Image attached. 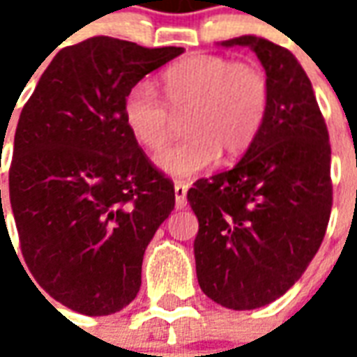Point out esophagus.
Returning a JSON list of instances; mask_svg holds the SVG:
<instances>
[{"instance_id": "obj_1", "label": "esophagus", "mask_w": 357, "mask_h": 357, "mask_svg": "<svg viewBox=\"0 0 357 357\" xmlns=\"http://www.w3.org/2000/svg\"><path fill=\"white\" fill-rule=\"evenodd\" d=\"M187 185L185 181H176L174 185V193H176V208H185L187 206Z\"/></svg>"}]
</instances>
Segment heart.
I'll use <instances>...</instances> for the list:
<instances>
[{
    "label": "heart",
    "mask_w": 357,
    "mask_h": 357,
    "mask_svg": "<svg viewBox=\"0 0 357 357\" xmlns=\"http://www.w3.org/2000/svg\"><path fill=\"white\" fill-rule=\"evenodd\" d=\"M164 101L147 82L124 97L122 118L141 147L158 151L168 139L176 116H185V139L156 155L155 162L174 178H191L216 162L220 153H245L269 109V82L250 63L224 55H189L162 74Z\"/></svg>",
    "instance_id": "1"
}]
</instances>
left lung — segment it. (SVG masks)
<instances>
[{"label": "left lung", "instance_id": "obj_1", "mask_svg": "<svg viewBox=\"0 0 357 357\" xmlns=\"http://www.w3.org/2000/svg\"><path fill=\"white\" fill-rule=\"evenodd\" d=\"M222 45L255 51L269 109L239 162L187 191L199 220L195 264L208 298L255 310L283 296L321 247L333 206L329 132L291 51L256 36Z\"/></svg>", "mask_w": 357, "mask_h": 357}]
</instances>
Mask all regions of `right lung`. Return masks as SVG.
<instances>
[{
    "label": "right lung",
    "instance_id": "1",
    "mask_svg": "<svg viewBox=\"0 0 357 357\" xmlns=\"http://www.w3.org/2000/svg\"><path fill=\"white\" fill-rule=\"evenodd\" d=\"M181 53L95 36L59 51L20 112L9 168L20 250L74 312L109 315L137 296L145 248L174 210V183L130 135L122 102Z\"/></svg>",
    "mask_w": 357,
    "mask_h": 357
}]
</instances>
